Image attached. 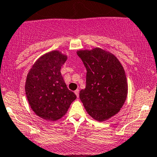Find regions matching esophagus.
Instances as JSON below:
<instances>
[{
	"label": "esophagus",
	"mask_w": 157,
	"mask_h": 157,
	"mask_svg": "<svg viewBox=\"0 0 157 157\" xmlns=\"http://www.w3.org/2000/svg\"><path fill=\"white\" fill-rule=\"evenodd\" d=\"M74 93H75V95H77V97L78 98V97H79V90H75V91H74Z\"/></svg>",
	"instance_id": "obj_1"
}]
</instances>
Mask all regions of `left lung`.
Returning <instances> with one entry per match:
<instances>
[{"mask_svg":"<svg viewBox=\"0 0 157 157\" xmlns=\"http://www.w3.org/2000/svg\"><path fill=\"white\" fill-rule=\"evenodd\" d=\"M77 56L86 68V85L80 98L94 120L103 122L120 110L126 101L128 83L117 58L98 47L78 50Z\"/></svg>","mask_w":157,"mask_h":157,"instance_id":"left-lung-1","label":"left lung"}]
</instances>
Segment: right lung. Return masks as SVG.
Wrapping results in <instances>:
<instances>
[{"instance_id":"obj_1","label":"right lung","mask_w":157,"mask_h":157,"mask_svg":"<svg viewBox=\"0 0 157 157\" xmlns=\"http://www.w3.org/2000/svg\"><path fill=\"white\" fill-rule=\"evenodd\" d=\"M67 59L59 51H51L36 61L27 75L25 88L29 105L46 120L62 118L77 98L67 89L60 71Z\"/></svg>"}]
</instances>
